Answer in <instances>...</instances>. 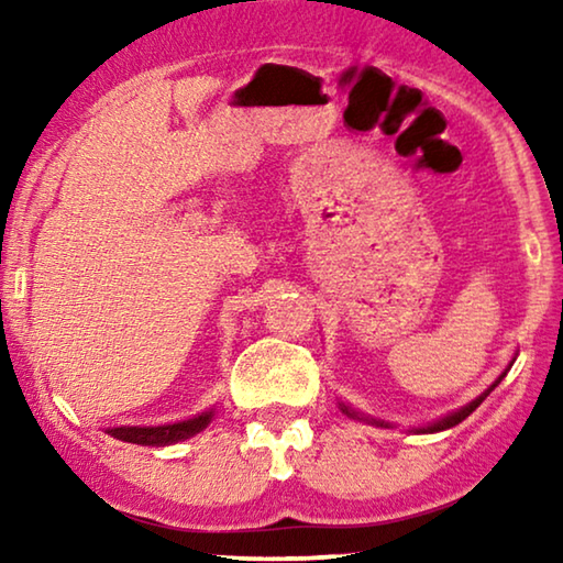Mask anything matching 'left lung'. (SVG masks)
<instances>
[{"label": "left lung", "instance_id": "obj_1", "mask_svg": "<svg viewBox=\"0 0 563 563\" xmlns=\"http://www.w3.org/2000/svg\"><path fill=\"white\" fill-rule=\"evenodd\" d=\"M504 375H507V373H501V377ZM501 377L497 379V383H494L489 389H484V393L479 395V397H476V399H472V402L470 405H464L462 409H456V412H452V415H446V417H442V419H437V422L434 424H430V427H422V430H415V432H442V430H450V427H454V424H460L462 422V419H466V417H470L472 412H474V409L476 407H479L482 402H484V397H487L489 393H492V389L494 387H497L499 383H501ZM340 409H342V412H345L347 417H352V419H365V422H373V424H377V427H393V424H389V422H383V419H373V417H362L360 412H355V409H350L347 405H342L340 402Z\"/></svg>", "mask_w": 563, "mask_h": 563}]
</instances>
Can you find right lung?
I'll return each mask as SVG.
<instances>
[{"label": "right lung", "instance_id": "1", "mask_svg": "<svg viewBox=\"0 0 563 563\" xmlns=\"http://www.w3.org/2000/svg\"><path fill=\"white\" fill-rule=\"evenodd\" d=\"M213 419V409L198 415L194 419H184V422L176 424H164V427H113V430H107L111 437H117L121 442H131V444H144V446H166V444H176L180 440H188L198 432H203Z\"/></svg>", "mask_w": 563, "mask_h": 563}]
</instances>
